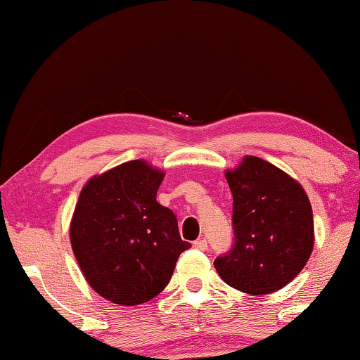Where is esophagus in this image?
<instances>
[{"label":"esophagus","mask_w":360,"mask_h":360,"mask_svg":"<svg viewBox=\"0 0 360 360\" xmlns=\"http://www.w3.org/2000/svg\"><path fill=\"white\" fill-rule=\"evenodd\" d=\"M193 248H195V249H198V250H206V249H208V240H206V239H198V240H195V243H193Z\"/></svg>","instance_id":"1"}]
</instances>
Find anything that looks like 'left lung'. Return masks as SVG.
Here are the masks:
<instances>
[{
    "label": "left lung",
    "mask_w": 360,
    "mask_h": 360,
    "mask_svg": "<svg viewBox=\"0 0 360 360\" xmlns=\"http://www.w3.org/2000/svg\"><path fill=\"white\" fill-rule=\"evenodd\" d=\"M233 193L234 244L214 260L226 283L249 295L277 292L307 265L313 211L302 185L270 162L244 157L226 172Z\"/></svg>",
    "instance_id": "left-lung-1"
}]
</instances>
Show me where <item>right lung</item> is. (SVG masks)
<instances>
[{
    "label": "right lung",
    "instance_id": "right-lung-1",
    "mask_svg": "<svg viewBox=\"0 0 360 360\" xmlns=\"http://www.w3.org/2000/svg\"><path fill=\"white\" fill-rule=\"evenodd\" d=\"M164 172L131 160L83 186L70 243L86 282L116 304L146 303L170 282L181 240L174 211L157 203Z\"/></svg>",
    "mask_w": 360,
    "mask_h": 360
}]
</instances>
